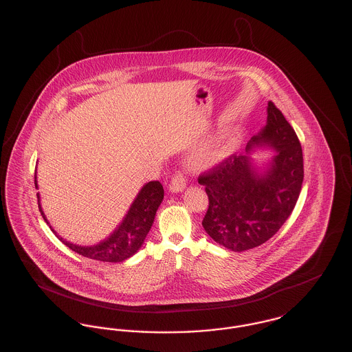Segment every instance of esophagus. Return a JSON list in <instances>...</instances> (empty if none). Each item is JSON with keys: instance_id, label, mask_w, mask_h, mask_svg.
Segmentation results:
<instances>
[{"instance_id": "obj_1", "label": "esophagus", "mask_w": 352, "mask_h": 352, "mask_svg": "<svg viewBox=\"0 0 352 352\" xmlns=\"http://www.w3.org/2000/svg\"><path fill=\"white\" fill-rule=\"evenodd\" d=\"M184 187H186V178H184V174L179 171V173H177V174L171 178L170 184H168V188H170V191H173V192H179V191L184 190Z\"/></svg>"}]
</instances>
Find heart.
I'll list each match as a JSON object with an SVG mask.
<instances>
[{
	"mask_svg": "<svg viewBox=\"0 0 352 352\" xmlns=\"http://www.w3.org/2000/svg\"><path fill=\"white\" fill-rule=\"evenodd\" d=\"M230 146H219L217 148L215 151L211 153V161H214V162H218V161H221V160H224L228 154H230Z\"/></svg>",
	"mask_w": 352,
	"mask_h": 352,
	"instance_id": "b5f03b06",
	"label": "heart"
}]
</instances>
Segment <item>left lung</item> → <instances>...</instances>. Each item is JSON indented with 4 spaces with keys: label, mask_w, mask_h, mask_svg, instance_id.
I'll list each match as a JSON object with an SVG mask.
<instances>
[{
    "label": "left lung",
    "mask_w": 352,
    "mask_h": 352,
    "mask_svg": "<svg viewBox=\"0 0 352 352\" xmlns=\"http://www.w3.org/2000/svg\"><path fill=\"white\" fill-rule=\"evenodd\" d=\"M267 109V125L247 144V154H232L198 178L208 195L201 226L218 244L234 252L268 241L290 217L301 192L300 140L272 101ZM256 147L276 151L264 173L251 165L249 154Z\"/></svg>",
    "instance_id": "8db88e82"
}]
</instances>
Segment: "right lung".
<instances>
[{
	"label": "right lung",
	"mask_w": 352,
	"mask_h": 352,
	"mask_svg": "<svg viewBox=\"0 0 352 352\" xmlns=\"http://www.w3.org/2000/svg\"><path fill=\"white\" fill-rule=\"evenodd\" d=\"M34 182H35V187H38L36 177ZM36 197H38V207H39L41 215L49 224L39 203V192L36 194ZM162 199H164L162 184L158 181H151L149 184H145L138 192V195L135 197L128 214L125 215L121 224L113 231V234H111L108 239H105L104 241L92 247L75 245L69 241L63 240V237L56 234L50 226L51 231L56 234L59 240L65 243L69 250L82 254L84 257L104 261V263H122L124 260L132 257L144 244V240L151 231L155 212Z\"/></svg>",
	"instance_id": "1"
}]
</instances>
